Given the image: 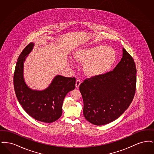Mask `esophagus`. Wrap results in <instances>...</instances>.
Here are the masks:
<instances>
[{
  "mask_svg": "<svg viewBox=\"0 0 154 154\" xmlns=\"http://www.w3.org/2000/svg\"><path fill=\"white\" fill-rule=\"evenodd\" d=\"M81 84V81L80 80H77L76 82H75V87L76 88H79L80 85Z\"/></svg>",
  "mask_w": 154,
  "mask_h": 154,
  "instance_id": "obj_1",
  "label": "esophagus"
}]
</instances>
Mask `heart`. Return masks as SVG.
<instances>
[{"mask_svg": "<svg viewBox=\"0 0 154 154\" xmlns=\"http://www.w3.org/2000/svg\"><path fill=\"white\" fill-rule=\"evenodd\" d=\"M75 60L85 63L84 70L88 76L95 77L106 73L117 58L116 51L112 47L97 45L79 49L74 54Z\"/></svg>", "mask_w": 154, "mask_h": 154, "instance_id": "obj_1", "label": "heart"}]
</instances>
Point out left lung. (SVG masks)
<instances>
[{
  "label": "left lung",
  "mask_w": 154,
  "mask_h": 154,
  "mask_svg": "<svg viewBox=\"0 0 154 154\" xmlns=\"http://www.w3.org/2000/svg\"><path fill=\"white\" fill-rule=\"evenodd\" d=\"M136 72L133 59L123 48L122 58L112 71L82 82L79 88L85 119L99 126L123 114L134 96Z\"/></svg>",
  "instance_id": "left-lung-1"
}]
</instances>
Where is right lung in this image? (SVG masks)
Segmentation results:
<instances>
[{
    "instance_id": "1",
    "label": "right lung",
    "mask_w": 154,
    "mask_h": 154,
    "mask_svg": "<svg viewBox=\"0 0 154 154\" xmlns=\"http://www.w3.org/2000/svg\"><path fill=\"white\" fill-rule=\"evenodd\" d=\"M35 44L30 43L22 51L16 63L14 87L17 98L22 108L37 121L51 123L62 114V104L67 94L75 89V79L58 74L44 89H33L26 84L23 77L24 62Z\"/></svg>"
}]
</instances>
